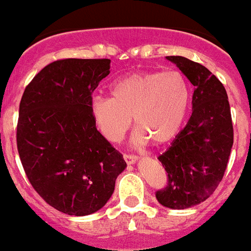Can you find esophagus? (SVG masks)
Instances as JSON below:
<instances>
[{
	"instance_id": "1",
	"label": "esophagus",
	"mask_w": 251,
	"mask_h": 251,
	"mask_svg": "<svg viewBox=\"0 0 251 251\" xmlns=\"http://www.w3.org/2000/svg\"><path fill=\"white\" fill-rule=\"evenodd\" d=\"M124 159L127 164H135V162L138 160V158L135 155H130V154H124Z\"/></svg>"
}]
</instances>
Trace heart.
Masks as SVG:
<instances>
[{
    "instance_id": "1",
    "label": "heart",
    "mask_w": 251,
    "mask_h": 251,
    "mask_svg": "<svg viewBox=\"0 0 251 251\" xmlns=\"http://www.w3.org/2000/svg\"><path fill=\"white\" fill-rule=\"evenodd\" d=\"M111 99L96 97L91 104L100 131L117 141L134 121L136 141L149 140L155 147L171 143L182 128L191 89L180 72H134L115 80Z\"/></svg>"
}]
</instances>
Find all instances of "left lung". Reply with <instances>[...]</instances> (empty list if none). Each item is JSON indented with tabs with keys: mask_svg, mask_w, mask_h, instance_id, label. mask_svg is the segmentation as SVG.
Instances as JSON below:
<instances>
[{
	"mask_svg": "<svg viewBox=\"0 0 251 251\" xmlns=\"http://www.w3.org/2000/svg\"><path fill=\"white\" fill-rule=\"evenodd\" d=\"M167 59L188 78L195 92L186 127L158 156L168 182L155 196L164 207L184 210L206 201L222 180L234 144V128L224 84L200 63L184 56Z\"/></svg>",
	"mask_w": 251,
	"mask_h": 251,
	"instance_id": "1",
	"label": "left lung"
}]
</instances>
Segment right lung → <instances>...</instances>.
<instances>
[{"label":"right lung","instance_id":"add662e5","mask_svg":"<svg viewBox=\"0 0 251 251\" xmlns=\"http://www.w3.org/2000/svg\"><path fill=\"white\" fill-rule=\"evenodd\" d=\"M110 59H62L41 69L24 91L17 150L40 197L71 216L107 203L126 168L92 116V92L110 74Z\"/></svg>","mask_w":251,"mask_h":251}]
</instances>
